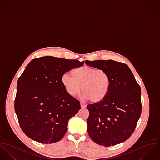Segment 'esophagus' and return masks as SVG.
<instances>
[{
  "mask_svg": "<svg viewBox=\"0 0 160 160\" xmlns=\"http://www.w3.org/2000/svg\"><path fill=\"white\" fill-rule=\"evenodd\" d=\"M80 106L82 108H85L87 107V105L83 102H80Z\"/></svg>",
  "mask_w": 160,
  "mask_h": 160,
  "instance_id": "1",
  "label": "esophagus"
}]
</instances>
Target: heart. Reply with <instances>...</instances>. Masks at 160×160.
<instances>
[{
  "label": "heart",
  "instance_id": "heart-1",
  "mask_svg": "<svg viewBox=\"0 0 160 160\" xmlns=\"http://www.w3.org/2000/svg\"><path fill=\"white\" fill-rule=\"evenodd\" d=\"M73 76L65 73L61 78L69 96L78 94L82 90L84 98L93 103L99 102L106 98L110 88V78L107 72L84 65L75 69Z\"/></svg>",
  "mask_w": 160,
  "mask_h": 160
}]
</instances>
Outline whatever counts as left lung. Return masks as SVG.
I'll return each instance as SVG.
<instances>
[{
    "mask_svg": "<svg viewBox=\"0 0 160 160\" xmlns=\"http://www.w3.org/2000/svg\"><path fill=\"white\" fill-rule=\"evenodd\" d=\"M85 64L106 71L110 78L106 98L87 106L89 136L94 142L105 147L124 142L134 132L141 114V87L124 63L86 60Z\"/></svg>",
    "mask_w": 160,
    "mask_h": 160,
    "instance_id": "1",
    "label": "left lung"
}]
</instances>
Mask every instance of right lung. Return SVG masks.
<instances>
[{
	"mask_svg": "<svg viewBox=\"0 0 160 160\" xmlns=\"http://www.w3.org/2000/svg\"><path fill=\"white\" fill-rule=\"evenodd\" d=\"M83 64L48 56L35 58L26 66L18 78L15 110L28 137L42 143L58 142L64 137L69 119L81 107L66 92L61 78Z\"/></svg>",
	"mask_w": 160,
	"mask_h": 160,
	"instance_id": "add662e5",
	"label": "right lung"
}]
</instances>
